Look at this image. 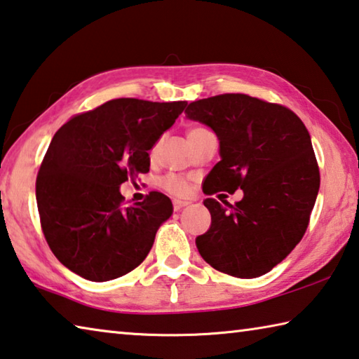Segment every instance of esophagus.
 Masks as SVG:
<instances>
[{
	"instance_id": "esophagus-1",
	"label": "esophagus",
	"mask_w": 359,
	"mask_h": 359,
	"mask_svg": "<svg viewBox=\"0 0 359 359\" xmlns=\"http://www.w3.org/2000/svg\"><path fill=\"white\" fill-rule=\"evenodd\" d=\"M186 205H189V202L178 201V198H175V201H173V210H175V211H180L181 208H184Z\"/></svg>"
}]
</instances>
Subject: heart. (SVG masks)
I'll return each mask as SVG.
<instances>
[{
  "mask_svg": "<svg viewBox=\"0 0 359 359\" xmlns=\"http://www.w3.org/2000/svg\"><path fill=\"white\" fill-rule=\"evenodd\" d=\"M202 130H205V128H191L189 133H187V137H192V135H196V133L202 132ZM156 151H157V144L152 146L151 151H149V156L154 157ZM161 186L167 192L173 194V196H187V194H189V191H191V186H189V183H187V180H184L183 176H178L175 173H170L167 176H163V178L161 180Z\"/></svg>",
  "mask_w": 359,
  "mask_h": 359,
  "instance_id": "1",
  "label": "heart"
}]
</instances>
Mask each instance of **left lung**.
I'll use <instances>...</instances> for the list:
<instances>
[{"mask_svg":"<svg viewBox=\"0 0 359 359\" xmlns=\"http://www.w3.org/2000/svg\"><path fill=\"white\" fill-rule=\"evenodd\" d=\"M184 113L213 128L221 154L203 183L211 226L196 238L197 250L222 273L261 277L307 231L320 189L309 130L290 108L245 93L197 100ZM237 189L244 198L235 205L210 197Z\"/></svg>","mask_w":359,"mask_h":359,"instance_id":"left-lung-1","label":"left lung"}]
</instances>
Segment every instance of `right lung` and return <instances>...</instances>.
I'll return each mask as SVG.
<instances>
[{"instance_id":"right-lung-1","label":"right lung","mask_w":359,"mask_h":359,"mask_svg":"<svg viewBox=\"0 0 359 359\" xmlns=\"http://www.w3.org/2000/svg\"><path fill=\"white\" fill-rule=\"evenodd\" d=\"M186 104L116 98L58 128L39 167L36 202L46 242L65 267L108 281L144 261L172 201L152 191L126 205L119 187L149 172L148 151Z\"/></svg>"}]
</instances>
